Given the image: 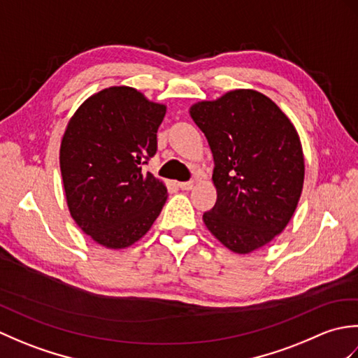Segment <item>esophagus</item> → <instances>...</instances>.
<instances>
[{
	"label": "esophagus",
	"mask_w": 358,
	"mask_h": 358,
	"mask_svg": "<svg viewBox=\"0 0 358 358\" xmlns=\"http://www.w3.org/2000/svg\"><path fill=\"white\" fill-rule=\"evenodd\" d=\"M183 191H191V189L194 187V181H185V183H180L178 185Z\"/></svg>",
	"instance_id": "esophagus-1"
}]
</instances>
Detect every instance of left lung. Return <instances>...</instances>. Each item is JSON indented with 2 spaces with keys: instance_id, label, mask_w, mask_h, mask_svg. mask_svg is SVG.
Listing matches in <instances>:
<instances>
[{
  "instance_id": "1",
  "label": "left lung",
  "mask_w": 358,
  "mask_h": 358,
  "mask_svg": "<svg viewBox=\"0 0 358 358\" xmlns=\"http://www.w3.org/2000/svg\"><path fill=\"white\" fill-rule=\"evenodd\" d=\"M214 155L217 201L203 222L235 254L268 245L287 226L305 181L300 136L271 98L235 89L189 109Z\"/></svg>"
}]
</instances>
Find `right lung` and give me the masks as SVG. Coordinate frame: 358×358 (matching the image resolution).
Wrapping results in <instances>:
<instances>
[{
  "label": "right lung",
  "mask_w": 358,
  "mask_h": 358,
  "mask_svg": "<svg viewBox=\"0 0 358 358\" xmlns=\"http://www.w3.org/2000/svg\"><path fill=\"white\" fill-rule=\"evenodd\" d=\"M166 106L127 86L89 96L59 148L67 208L98 245L124 249L150 229L167 200L163 181L143 172L157 152Z\"/></svg>",
  "instance_id": "1"
}]
</instances>
